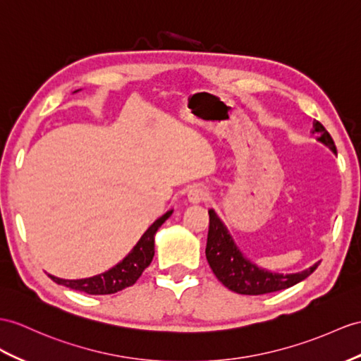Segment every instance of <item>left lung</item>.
Here are the masks:
<instances>
[{
	"label": "left lung",
	"mask_w": 361,
	"mask_h": 361,
	"mask_svg": "<svg viewBox=\"0 0 361 361\" xmlns=\"http://www.w3.org/2000/svg\"><path fill=\"white\" fill-rule=\"evenodd\" d=\"M169 219V214H164L147 228V231L137 240L127 256L118 262L116 265L111 267L101 274H96L89 279H78V280H66L55 276L49 277L55 283L67 286L76 291H84L87 294L102 295V294H114L122 291L131 285L136 283V280L142 274V271L150 265L154 256V234L159 230V226Z\"/></svg>",
	"instance_id": "1"
}]
</instances>
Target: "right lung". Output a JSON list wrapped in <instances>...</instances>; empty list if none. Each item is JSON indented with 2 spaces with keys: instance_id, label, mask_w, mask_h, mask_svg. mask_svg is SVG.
Masks as SVG:
<instances>
[{
  "instance_id": "add662e5",
  "label": "right lung",
  "mask_w": 361,
  "mask_h": 361,
  "mask_svg": "<svg viewBox=\"0 0 361 361\" xmlns=\"http://www.w3.org/2000/svg\"><path fill=\"white\" fill-rule=\"evenodd\" d=\"M319 133L317 140L326 145L332 153H336V144L326 130L315 128ZM209 214V231H208V263L216 277L231 291L245 295H259L267 293L280 291L302 282L307 276L312 274L317 265H312L302 272L295 274H279L268 269L259 268L256 263L251 262L237 248L231 234L228 233L226 226L219 219L214 209L208 211ZM214 250H211L210 247Z\"/></svg>"
}]
</instances>
